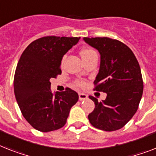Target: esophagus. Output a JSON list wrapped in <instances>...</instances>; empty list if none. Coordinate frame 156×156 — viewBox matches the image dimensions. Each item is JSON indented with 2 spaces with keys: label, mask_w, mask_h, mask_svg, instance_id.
Wrapping results in <instances>:
<instances>
[{
  "label": "esophagus",
  "mask_w": 156,
  "mask_h": 156,
  "mask_svg": "<svg viewBox=\"0 0 156 156\" xmlns=\"http://www.w3.org/2000/svg\"><path fill=\"white\" fill-rule=\"evenodd\" d=\"M87 98V96L86 95V94L84 93H79V100H80V101H82V100H86V99Z\"/></svg>",
  "instance_id": "obj_1"
}]
</instances>
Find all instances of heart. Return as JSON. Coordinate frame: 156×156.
Wrapping results in <instances>:
<instances>
[{
	"mask_svg": "<svg viewBox=\"0 0 156 156\" xmlns=\"http://www.w3.org/2000/svg\"><path fill=\"white\" fill-rule=\"evenodd\" d=\"M80 55L82 59H83V61H85L87 59H89L92 56H93L94 55H97V54H96V52L92 48H83V49L81 50ZM75 83L77 86H79V87H83L84 84H85V83L82 80H76Z\"/></svg>",
	"mask_w": 156,
	"mask_h": 156,
	"instance_id": "b5f03b06",
	"label": "heart"
}]
</instances>
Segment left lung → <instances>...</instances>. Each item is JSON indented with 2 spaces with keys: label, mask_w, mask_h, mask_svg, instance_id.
<instances>
[{
  "label": "left lung",
  "mask_w": 156,
  "mask_h": 156,
  "mask_svg": "<svg viewBox=\"0 0 156 156\" xmlns=\"http://www.w3.org/2000/svg\"><path fill=\"white\" fill-rule=\"evenodd\" d=\"M83 40L100 54L94 90L107 93L102 102L89 96L95 108L88 119L93 127L105 132L120 129L136 114L142 98L144 82L138 60L132 50L118 40L109 37Z\"/></svg>",
  "instance_id": "1"
}]
</instances>
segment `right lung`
Returning <instances> with one entry per match:
<instances>
[{
    "label": "right lung",
    "instance_id": "1",
    "mask_svg": "<svg viewBox=\"0 0 156 156\" xmlns=\"http://www.w3.org/2000/svg\"><path fill=\"white\" fill-rule=\"evenodd\" d=\"M80 37L48 36L33 41L24 49L14 75V93L23 116L33 128L48 132L64 127L78 94L66 87L52 92L51 78L61 74L63 56Z\"/></svg>",
    "mask_w": 156,
    "mask_h": 156
}]
</instances>
